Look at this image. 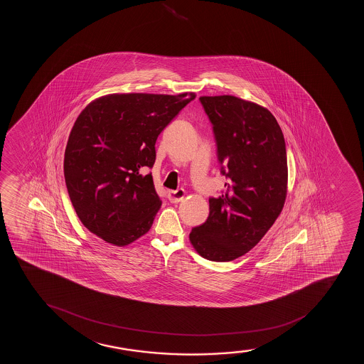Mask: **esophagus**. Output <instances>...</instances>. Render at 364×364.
<instances>
[{
  "label": "esophagus",
  "mask_w": 364,
  "mask_h": 364,
  "mask_svg": "<svg viewBox=\"0 0 364 364\" xmlns=\"http://www.w3.org/2000/svg\"><path fill=\"white\" fill-rule=\"evenodd\" d=\"M167 197H168V200L171 201V203H180L186 197V192H184V189L171 191V192H168Z\"/></svg>",
  "instance_id": "obj_1"
}]
</instances>
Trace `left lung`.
Returning a JSON list of instances; mask_svg holds the SVG:
<instances>
[{
	"mask_svg": "<svg viewBox=\"0 0 364 364\" xmlns=\"http://www.w3.org/2000/svg\"><path fill=\"white\" fill-rule=\"evenodd\" d=\"M199 100L213 125L228 183L222 196L210 198L209 218L193 228L189 240L201 257L227 262L255 247L283 210L288 191L284 136L262 105L230 95Z\"/></svg>",
	"mask_w": 364,
	"mask_h": 364,
	"instance_id": "obj_1",
	"label": "left lung"
}]
</instances>
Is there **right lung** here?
Listing matches in <instances>:
<instances>
[{"mask_svg": "<svg viewBox=\"0 0 364 364\" xmlns=\"http://www.w3.org/2000/svg\"><path fill=\"white\" fill-rule=\"evenodd\" d=\"M196 98L171 95L113 93L92 100L71 129L64 177L80 221L117 247L151 230L161 200L151 173L155 142L172 119Z\"/></svg>", "mask_w": 364, "mask_h": 364, "instance_id": "add662e5", "label": "right lung"}]
</instances>
